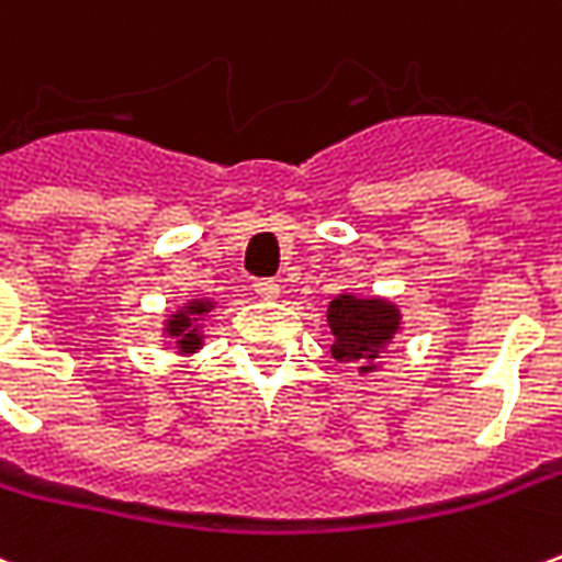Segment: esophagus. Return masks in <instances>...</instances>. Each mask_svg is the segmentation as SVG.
<instances>
[{
    "label": "esophagus",
    "instance_id": "1",
    "mask_svg": "<svg viewBox=\"0 0 562 562\" xmlns=\"http://www.w3.org/2000/svg\"><path fill=\"white\" fill-rule=\"evenodd\" d=\"M256 294L261 301H277L280 297V282L277 280H258L256 282Z\"/></svg>",
    "mask_w": 562,
    "mask_h": 562
}]
</instances>
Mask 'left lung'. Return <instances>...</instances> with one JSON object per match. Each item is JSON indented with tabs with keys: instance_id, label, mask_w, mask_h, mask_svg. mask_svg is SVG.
I'll list each match as a JSON object with an SVG mask.
<instances>
[{
	"instance_id": "1",
	"label": "left lung",
	"mask_w": 562,
	"mask_h": 562,
	"mask_svg": "<svg viewBox=\"0 0 562 562\" xmlns=\"http://www.w3.org/2000/svg\"><path fill=\"white\" fill-rule=\"evenodd\" d=\"M325 322L334 337L330 355L346 364H358L361 376L382 370V355L403 330L401 306L391 297L358 294L352 289L330 301Z\"/></svg>"
}]
</instances>
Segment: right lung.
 <instances>
[{
    "instance_id": "obj_1",
    "label": "right lung",
    "mask_w": 562,
    "mask_h": 562,
    "mask_svg": "<svg viewBox=\"0 0 562 562\" xmlns=\"http://www.w3.org/2000/svg\"><path fill=\"white\" fill-rule=\"evenodd\" d=\"M216 310V301L213 297H189L183 306H177L171 310L165 322H161V337H168L173 342V349L177 355H195L204 349V340H207V334H204V322L207 316Z\"/></svg>"
}]
</instances>
